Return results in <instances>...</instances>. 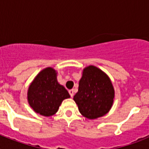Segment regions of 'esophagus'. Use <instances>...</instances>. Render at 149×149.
<instances>
[{
  "mask_svg": "<svg viewBox=\"0 0 149 149\" xmlns=\"http://www.w3.org/2000/svg\"><path fill=\"white\" fill-rule=\"evenodd\" d=\"M68 93H69V94H70V96L72 98V97L74 96V90H73V89H70V90L68 91Z\"/></svg>",
  "mask_w": 149,
  "mask_h": 149,
  "instance_id": "34e87169",
  "label": "esophagus"
}]
</instances>
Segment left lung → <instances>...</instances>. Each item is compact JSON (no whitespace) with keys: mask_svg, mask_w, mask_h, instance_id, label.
I'll use <instances>...</instances> for the list:
<instances>
[{"mask_svg":"<svg viewBox=\"0 0 149 149\" xmlns=\"http://www.w3.org/2000/svg\"><path fill=\"white\" fill-rule=\"evenodd\" d=\"M114 95L113 86L108 76L97 67L89 65L83 70L78 92L73 99L84 117L94 119L110 111Z\"/></svg>","mask_w":149,"mask_h":149,"instance_id":"8db88e82","label":"left lung"}]
</instances>
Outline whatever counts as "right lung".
<instances>
[{
    "label": "right lung",
    "instance_id": "1",
    "mask_svg": "<svg viewBox=\"0 0 149 149\" xmlns=\"http://www.w3.org/2000/svg\"><path fill=\"white\" fill-rule=\"evenodd\" d=\"M70 98L68 91L56 80V72L48 67L41 71L29 86L27 101L33 110L45 116L57 112L65 98Z\"/></svg>",
    "mask_w": 149,
    "mask_h": 149
}]
</instances>
